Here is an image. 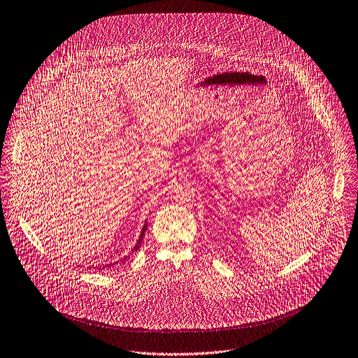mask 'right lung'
I'll return each instance as SVG.
<instances>
[{"label":"right lung","mask_w":358,"mask_h":358,"mask_svg":"<svg viewBox=\"0 0 358 358\" xmlns=\"http://www.w3.org/2000/svg\"><path fill=\"white\" fill-rule=\"evenodd\" d=\"M145 231H146V222H145V224H143V231H141V234H140V236H138V241H137V243H136V246H134V248H133V249H131V253H133V252H137V250H138V249H140V246H141V243H143V235H145ZM131 253H130V255H131ZM130 255H129V256H124V257H123V259H120V263H123V262H126V260H127V259H129V257H130ZM117 263H119V262H116V263H109V264H105V266H103V267H102V268H105V267H112V266H115V264H117Z\"/></svg>","instance_id":"1"}]
</instances>
